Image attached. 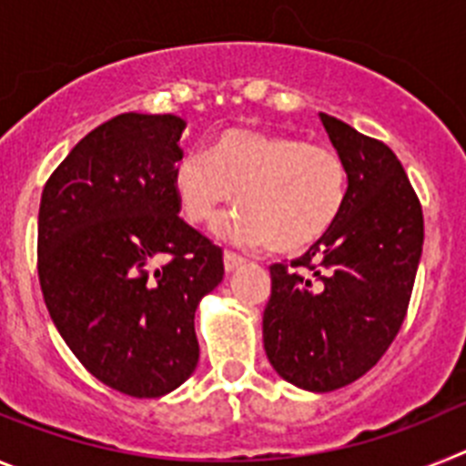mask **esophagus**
<instances>
[{
	"label": "esophagus",
	"mask_w": 466,
	"mask_h": 466,
	"mask_svg": "<svg viewBox=\"0 0 466 466\" xmlns=\"http://www.w3.org/2000/svg\"><path fill=\"white\" fill-rule=\"evenodd\" d=\"M242 263H245V258H242L240 254L224 252V268H226V273H233V270H236V268H240Z\"/></svg>",
	"instance_id": "1"
}]
</instances>
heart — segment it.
Here are the masks:
<instances>
[{"mask_svg": "<svg viewBox=\"0 0 466 466\" xmlns=\"http://www.w3.org/2000/svg\"><path fill=\"white\" fill-rule=\"evenodd\" d=\"M172 188L191 224L214 219L238 198L245 209L221 221V236L240 245L268 242L273 252L299 254L339 221L348 198V166L327 144L230 127L209 154L188 151L177 160Z\"/></svg>", "mask_w": 466, "mask_h": 466, "instance_id": "heart-1", "label": "heart"}]
</instances>
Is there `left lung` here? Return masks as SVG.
I'll list each match as a JSON object with an SVG mask.
<instances>
[{
    "mask_svg": "<svg viewBox=\"0 0 466 466\" xmlns=\"http://www.w3.org/2000/svg\"><path fill=\"white\" fill-rule=\"evenodd\" d=\"M348 166V198L327 236L291 266H270L263 348L284 380L331 392L371 371L397 339L413 294L425 221L385 142L319 114Z\"/></svg>",
    "mask_w": 466,
    "mask_h": 466,
    "instance_id": "obj_1",
    "label": "left lung"
}]
</instances>
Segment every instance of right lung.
I'll list each match as a JSON object with an SVG mask.
<instances>
[{
	"mask_svg": "<svg viewBox=\"0 0 466 466\" xmlns=\"http://www.w3.org/2000/svg\"><path fill=\"white\" fill-rule=\"evenodd\" d=\"M184 118L121 114L81 139L41 191L36 270L53 324L86 371L137 399L196 371L198 300L221 247L179 217Z\"/></svg>",
	"mask_w": 466,
	"mask_h": 466,
	"instance_id": "obj_1",
	"label": "right lung"
}]
</instances>
